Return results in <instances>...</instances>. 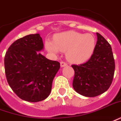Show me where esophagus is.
<instances>
[{
	"mask_svg": "<svg viewBox=\"0 0 121 121\" xmlns=\"http://www.w3.org/2000/svg\"><path fill=\"white\" fill-rule=\"evenodd\" d=\"M60 65L61 67H65L67 65V64L65 62H64V61H61L60 62Z\"/></svg>",
	"mask_w": 121,
	"mask_h": 121,
	"instance_id": "34e87169",
	"label": "esophagus"
}]
</instances>
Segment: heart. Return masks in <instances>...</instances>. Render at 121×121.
I'll return each mask as SVG.
<instances>
[{
    "label": "heart",
    "mask_w": 121,
    "mask_h": 121,
    "mask_svg": "<svg viewBox=\"0 0 121 121\" xmlns=\"http://www.w3.org/2000/svg\"><path fill=\"white\" fill-rule=\"evenodd\" d=\"M54 42L46 40L45 47L50 52L57 54L67 51V60L73 63H84L92 56L96 46L92 35L82 34L74 31L63 32L55 35Z\"/></svg>",
    "instance_id": "obj_1"
}]
</instances>
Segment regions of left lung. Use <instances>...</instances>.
<instances>
[{"label":"left lung","instance_id":"8db88e82","mask_svg":"<svg viewBox=\"0 0 121 121\" xmlns=\"http://www.w3.org/2000/svg\"><path fill=\"white\" fill-rule=\"evenodd\" d=\"M98 40L90 60L81 65H72L75 71L74 90L86 97H95L108 90L115 72V60L111 46L97 33Z\"/></svg>","mask_w":121,"mask_h":121}]
</instances>
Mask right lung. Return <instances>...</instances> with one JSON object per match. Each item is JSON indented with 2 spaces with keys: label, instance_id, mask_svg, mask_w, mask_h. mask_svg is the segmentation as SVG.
Instances as JSON below:
<instances>
[{
  "label": "right lung",
  "instance_id": "add662e5",
  "mask_svg": "<svg viewBox=\"0 0 121 121\" xmlns=\"http://www.w3.org/2000/svg\"><path fill=\"white\" fill-rule=\"evenodd\" d=\"M44 48L39 34L19 39L12 44L4 57L8 84L19 98L29 102L43 101L49 96L60 63L40 54Z\"/></svg>",
  "mask_w": 121,
  "mask_h": 121
}]
</instances>
